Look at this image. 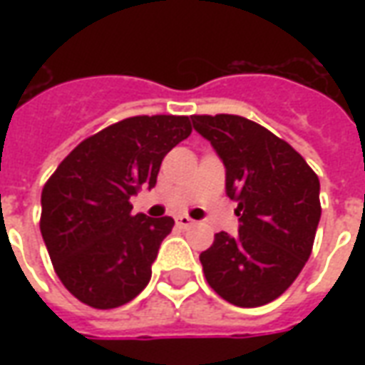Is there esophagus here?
Masks as SVG:
<instances>
[{
  "instance_id": "obj_1",
  "label": "esophagus",
  "mask_w": 365,
  "mask_h": 365,
  "mask_svg": "<svg viewBox=\"0 0 365 365\" xmlns=\"http://www.w3.org/2000/svg\"><path fill=\"white\" fill-rule=\"evenodd\" d=\"M175 225H178L180 229H190V227H193V225H195V221H193V219H190L187 215H178V217H175Z\"/></svg>"
}]
</instances>
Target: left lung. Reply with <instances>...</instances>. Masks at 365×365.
Wrapping results in <instances>:
<instances>
[{"label":"left lung","instance_id":"obj_1","mask_svg":"<svg viewBox=\"0 0 365 365\" xmlns=\"http://www.w3.org/2000/svg\"><path fill=\"white\" fill-rule=\"evenodd\" d=\"M227 170L238 203L237 237L217 232L199 260L207 283L237 307L266 305L295 282L321 221V183L305 158L268 128L238 115H191Z\"/></svg>","mask_w":365,"mask_h":365}]
</instances>
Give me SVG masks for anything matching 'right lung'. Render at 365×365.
<instances>
[{
    "label": "right lung",
    "mask_w": 365,
    "mask_h": 365,
    "mask_svg": "<svg viewBox=\"0 0 365 365\" xmlns=\"http://www.w3.org/2000/svg\"><path fill=\"white\" fill-rule=\"evenodd\" d=\"M191 135L190 117L138 115L86 138L41 195V232L60 282L93 309H115L148 285L174 219L130 215V195L154 187L168 152Z\"/></svg>",
    "instance_id": "right-lung-1"
}]
</instances>
